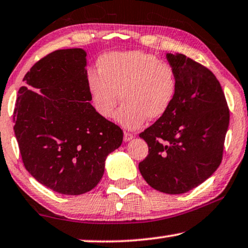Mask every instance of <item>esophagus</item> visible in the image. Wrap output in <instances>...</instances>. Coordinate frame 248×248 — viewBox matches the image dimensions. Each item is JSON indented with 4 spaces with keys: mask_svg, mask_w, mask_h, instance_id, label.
Segmentation results:
<instances>
[{
    "mask_svg": "<svg viewBox=\"0 0 248 248\" xmlns=\"http://www.w3.org/2000/svg\"><path fill=\"white\" fill-rule=\"evenodd\" d=\"M134 137H135V135L129 133V131H124V141H129L130 140H133Z\"/></svg>",
    "mask_w": 248,
    "mask_h": 248,
    "instance_id": "esophagus-1",
    "label": "esophagus"
}]
</instances>
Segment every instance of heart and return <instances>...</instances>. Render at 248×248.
Returning <instances> with one entry per match:
<instances>
[{
  "mask_svg": "<svg viewBox=\"0 0 248 248\" xmlns=\"http://www.w3.org/2000/svg\"><path fill=\"white\" fill-rule=\"evenodd\" d=\"M97 71H88V93L95 111L108 119L119 102H124L117 121L136 129L147 119L157 120L168 113L176 100L178 76L169 62L144 51L110 52L102 55Z\"/></svg>",
  "mask_w": 248,
  "mask_h": 248,
  "instance_id": "obj_1",
  "label": "heart"
}]
</instances>
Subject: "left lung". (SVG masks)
I'll return each instance as SVG.
<instances>
[{"label":"left lung","instance_id":"1","mask_svg":"<svg viewBox=\"0 0 248 248\" xmlns=\"http://www.w3.org/2000/svg\"><path fill=\"white\" fill-rule=\"evenodd\" d=\"M178 92L166 115L140 134L148 154L138 164L154 189L183 194L213 174L222 161L229 108L212 71L184 54L168 53Z\"/></svg>","mask_w":248,"mask_h":248}]
</instances>
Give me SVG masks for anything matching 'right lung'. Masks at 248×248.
<instances>
[{
    "mask_svg": "<svg viewBox=\"0 0 248 248\" xmlns=\"http://www.w3.org/2000/svg\"><path fill=\"white\" fill-rule=\"evenodd\" d=\"M85 67L81 48L49 53L26 74L13 111L26 170L63 195L93 189L104 173L105 158L124 140L121 128L91 104Z\"/></svg>",
    "mask_w": 248,
    "mask_h": 248,
    "instance_id": "add662e5",
    "label": "right lung"
}]
</instances>
